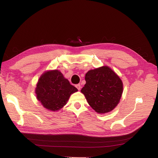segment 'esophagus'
<instances>
[{
    "label": "esophagus",
    "instance_id": "obj_1",
    "mask_svg": "<svg viewBox=\"0 0 158 158\" xmlns=\"http://www.w3.org/2000/svg\"><path fill=\"white\" fill-rule=\"evenodd\" d=\"M76 88L78 89V90H80L81 89V85L79 84H76Z\"/></svg>",
    "mask_w": 158,
    "mask_h": 158
}]
</instances>
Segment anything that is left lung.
Masks as SVG:
<instances>
[{
	"label": "left lung",
	"mask_w": 158,
	"mask_h": 158,
	"mask_svg": "<svg viewBox=\"0 0 158 158\" xmlns=\"http://www.w3.org/2000/svg\"><path fill=\"white\" fill-rule=\"evenodd\" d=\"M81 89L90 106L98 113L111 111L118 104L122 93L120 78L108 66L90 70Z\"/></svg>",
	"instance_id": "left-lung-1"
}]
</instances>
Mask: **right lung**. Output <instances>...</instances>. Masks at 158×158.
Segmentation results:
<instances>
[{"mask_svg": "<svg viewBox=\"0 0 158 158\" xmlns=\"http://www.w3.org/2000/svg\"><path fill=\"white\" fill-rule=\"evenodd\" d=\"M77 91L59 70H53L41 76L35 93L37 99L44 107L55 111L65 106L70 96Z\"/></svg>", "mask_w": 158, "mask_h": 158, "instance_id": "add662e5", "label": "right lung"}]
</instances>
